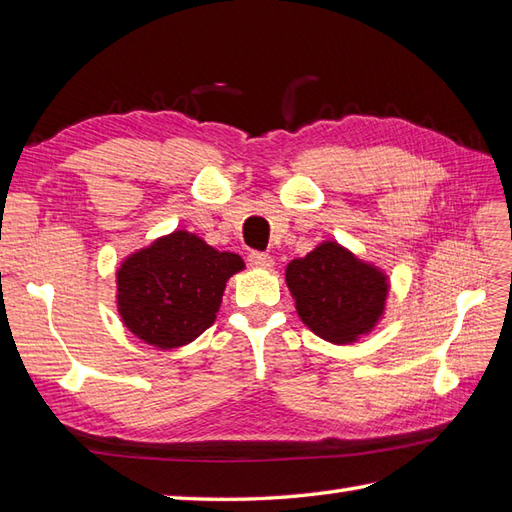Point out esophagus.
<instances>
[{
    "label": "esophagus",
    "instance_id": "esophagus-1",
    "mask_svg": "<svg viewBox=\"0 0 512 512\" xmlns=\"http://www.w3.org/2000/svg\"><path fill=\"white\" fill-rule=\"evenodd\" d=\"M248 264L253 268H270L273 266V257L268 253H259V250H253V253L248 255Z\"/></svg>",
    "mask_w": 512,
    "mask_h": 512
}]
</instances>
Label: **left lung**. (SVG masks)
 Returning a JSON list of instances; mask_svg holds the SVG:
<instances>
[{"label": "left lung", "mask_w": 512, "mask_h": 512, "mask_svg": "<svg viewBox=\"0 0 512 512\" xmlns=\"http://www.w3.org/2000/svg\"><path fill=\"white\" fill-rule=\"evenodd\" d=\"M286 281L301 321L330 343L356 341L374 328L385 310V275L336 242L292 259Z\"/></svg>", "instance_id": "8db88e82"}]
</instances>
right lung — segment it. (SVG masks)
Segmentation results:
<instances>
[{"instance_id": "1", "label": "right lung", "mask_w": 512, "mask_h": 512, "mask_svg": "<svg viewBox=\"0 0 512 512\" xmlns=\"http://www.w3.org/2000/svg\"><path fill=\"white\" fill-rule=\"evenodd\" d=\"M242 257L176 231L127 257L116 273L118 312L138 339L171 350L209 330Z\"/></svg>"}]
</instances>
